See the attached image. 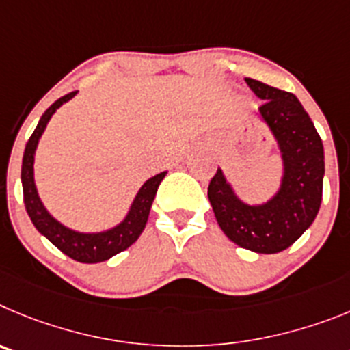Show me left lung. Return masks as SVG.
<instances>
[{"label":"left lung","mask_w":350,"mask_h":350,"mask_svg":"<svg viewBox=\"0 0 350 350\" xmlns=\"http://www.w3.org/2000/svg\"><path fill=\"white\" fill-rule=\"evenodd\" d=\"M245 83L265 100L258 113L279 148V188L265 202H245L218 167L207 197L230 241L254 253L273 254L298 241L316 219L323 198L324 148L310 116L293 94L253 78H245Z\"/></svg>","instance_id":"obj_1"}]
</instances>
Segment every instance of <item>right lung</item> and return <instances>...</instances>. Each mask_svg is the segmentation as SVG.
Instances as JSON below:
<instances>
[{
    "mask_svg": "<svg viewBox=\"0 0 350 350\" xmlns=\"http://www.w3.org/2000/svg\"><path fill=\"white\" fill-rule=\"evenodd\" d=\"M75 96H77V92H71L55 100L38 122L33 136L27 141L24 159H22V191H24V204H26V211L29 214L31 221L43 237L49 239L57 250H61L62 253L80 261V263H99V261H106L115 254L122 253L139 239L144 226H146L160 181L165 178L167 171L155 174L153 178L144 181L143 187L137 190L124 219L111 228L100 230V232H80V230H75L71 226H66L57 218H53L52 213L46 209L43 200L40 198V193H38L36 181H34V155H36L38 143L42 139L43 132H45L53 113L57 111L64 103L73 99Z\"/></svg>",
    "mask_w": 350,
    "mask_h": 350,
    "instance_id": "obj_1",
    "label": "right lung"
}]
</instances>
